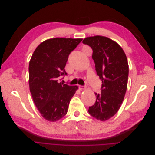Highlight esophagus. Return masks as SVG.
I'll return each mask as SVG.
<instances>
[{"instance_id":"34e87169","label":"esophagus","mask_w":155,"mask_h":155,"mask_svg":"<svg viewBox=\"0 0 155 155\" xmlns=\"http://www.w3.org/2000/svg\"><path fill=\"white\" fill-rule=\"evenodd\" d=\"M78 87H79V90H82L85 89V87L84 85H79Z\"/></svg>"}]
</instances>
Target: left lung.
<instances>
[{"instance_id": "obj_1", "label": "left lung", "mask_w": 155, "mask_h": 155, "mask_svg": "<svg viewBox=\"0 0 155 155\" xmlns=\"http://www.w3.org/2000/svg\"><path fill=\"white\" fill-rule=\"evenodd\" d=\"M82 43L93 50L97 75L102 81L101 93L89 107V114L101 121L114 116L120 109L127 88L129 67L127 56L115 41L102 36L87 37Z\"/></svg>"}]
</instances>
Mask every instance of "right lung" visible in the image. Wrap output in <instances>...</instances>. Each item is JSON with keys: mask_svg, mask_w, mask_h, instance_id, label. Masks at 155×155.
<instances>
[{"mask_svg": "<svg viewBox=\"0 0 155 155\" xmlns=\"http://www.w3.org/2000/svg\"><path fill=\"white\" fill-rule=\"evenodd\" d=\"M82 39L55 38L35 50L28 67L29 87L34 103L46 120L56 121L67 113L77 85L59 82L67 75L65 67L70 54Z\"/></svg>", "mask_w": 155, "mask_h": 155, "instance_id": "add662e5", "label": "right lung"}]
</instances>
